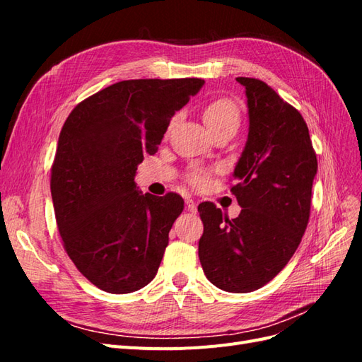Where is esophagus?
I'll return each mask as SVG.
<instances>
[{"mask_svg":"<svg viewBox=\"0 0 362 362\" xmlns=\"http://www.w3.org/2000/svg\"><path fill=\"white\" fill-rule=\"evenodd\" d=\"M185 206H187V210L190 213H196V210H198V206H196V202L193 199H190V198L185 199Z\"/></svg>","mask_w":362,"mask_h":362,"instance_id":"1","label":"esophagus"}]
</instances>
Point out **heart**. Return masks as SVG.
<instances>
[{
	"label": "heart",
	"instance_id": "heart-1",
	"mask_svg": "<svg viewBox=\"0 0 362 362\" xmlns=\"http://www.w3.org/2000/svg\"><path fill=\"white\" fill-rule=\"evenodd\" d=\"M204 120L206 127L210 128L211 133H217L223 128H234L237 129L240 124V110L238 105L229 100V98H217L211 103H208L204 108ZM173 124V120L170 125ZM208 180V173L202 169H194L189 173V181L196 185V187H201Z\"/></svg>",
	"mask_w": 362,
	"mask_h": 362
}]
</instances>
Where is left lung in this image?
Wrapping results in <instances>:
<instances>
[{
    "instance_id": "1",
    "label": "left lung",
    "mask_w": 362,
    "mask_h": 362,
    "mask_svg": "<svg viewBox=\"0 0 362 362\" xmlns=\"http://www.w3.org/2000/svg\"><path fill=\"white\" fill-rule=\"evenodd\" d=\"M235 80L249 108V136L231 185L242 213L229 218L213 202L199 204V259L216 287L249 293L275 278L298 249L310 221L317 157L293 105L264 81Z\"/></svg>"
}]
</instances>
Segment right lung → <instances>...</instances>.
Listing matches in <instances>:
<instances>
[{"label":"right lung","instance_id":"right-lung-1","mask_svg":"<svg viewBox=\"0 0 362 362\" xmlns=\"http://www.w3.org/2000/svg\"><path fill=\"white\" fill-rule=\"evenodd\" d=\"M204 83L119 81L76 104L64 122L51 166L54 213L64 250L98 288L137 291L157 275L184 201L141 194L134 175Z\"/></svg>","mask_w":362,"mask_h":362}]
</instances>
